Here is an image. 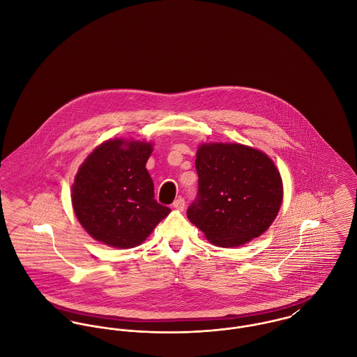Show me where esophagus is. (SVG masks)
<instances>
[{"instance_id":"34e87169","label":"esophagus","mask_w":357,"mask_h":357,"mask_svg":"<svg viewBox=\"0 0 357 357\" xmlns=\"http://www.w3.org/2000/svg\"><path fill=\"white\" fill-rule=\"evenodd\" d=\"M173 207H174L176 210H184V207H185V201H184L183 198H178V199H176V201L173 202Z\"/></svg>"}]
</instances>
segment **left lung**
<instances>
[{
	"label": "left lung",
	"mask_w": 357,
	"mask_h": 357,
	"mask_svg": "<svg viewBox=\"0 0 357 357\" xmlns=\"http://www.w3.org/2000/svg\"><path fill=\"white\" fill-rule=\"evenodd\" d=\"M195 166L198 195L187 215L208 242L238 248L271 227L283 184L268 155L243 144L210 143L199 146Z\"/></svg>",
	"instance_id": "obj_1"
}]
</instances>
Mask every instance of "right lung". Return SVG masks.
I'll return each instance as SVG.
<instances>
[{"label":"right lung","mask_w":357,"mask_h":357,"mask_svg":"<svg viewBox=\"0 0 357 357\" xmlns=\"http://www.w3.org/2000/svg\"><path fill=\"white\" fill-rule=\"evenodd\" d=\"M153 144L107 140L88 155L73 184L74 213L96 241L118 249L143 243L170 208L153 198L146 163Z\"/></svg>","instance_id":"obj_1"}]
</instances>
